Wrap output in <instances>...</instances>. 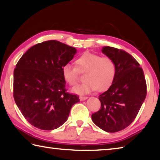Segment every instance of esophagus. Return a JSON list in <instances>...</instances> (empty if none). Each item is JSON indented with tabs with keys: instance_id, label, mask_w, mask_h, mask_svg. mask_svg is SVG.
<instances>
[{
	"instance_id": "1",
	"label": "esophagus",
	"mask_w": 160,
	"mask_h": 160,
	"mask_svg": "<svg viewBox=\"0 0 160 160\" xmlns=\"http://www.w3.org/2000/svg\"><path fill=\"white\" fill-rule=\"evenodd\" d=\"M87 99H88V97H86V96H80V97H79L80 101H84V100H85Z\"/></svg>"
}]
</instances>
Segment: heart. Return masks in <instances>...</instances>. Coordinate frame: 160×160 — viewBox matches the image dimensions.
Here are the masks:
<instances>
[{"instance_id": "heart-1", "label": "heart", "mask_w": 160, "mask_h": 160, "mask_svg": "<svg viewBox=\"0 0 160 160\" xmlns=\"http://www.w3.org/2000/svg\"><path fill=\"white\" fill-rule=\"evenodd\" d=\"M76 67L65 64L61 72L65 81L75 85L80 79V72H85V82L72 89L74 93L84 94L97 90L103 92L109 89L115 80L116 66L112 58L98 54L85 52L75 60Z\"/></svg>"}]
</instances>
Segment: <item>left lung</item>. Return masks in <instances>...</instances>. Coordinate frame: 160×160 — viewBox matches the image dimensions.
<instances>
[{"label": "left lung", "instance_id": "obj_1", "mask_svg": "<svg viewBox=\"0 0 160 160\" xmlns=\"http://www.w3.org/2000/svg\"><path fill=\"white\" fill-rule=\"evenodd\" d=\"M102 52L115 62L116 75L112 86L99 96L101 108L92 119L103 131L115 132L134 121L145 99L147 85L142 69L131 54L110 47H104Z\"/></svg>", "mask_w": 160, "mask_h": 160}]
</instances>
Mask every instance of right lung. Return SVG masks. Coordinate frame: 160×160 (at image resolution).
Instances as JSON below:
<instances>
[{"label": "right lung", "instance_id": "add662e5", "mask_svg": "<svg viewBox=\"0 0 160 160\" xmlns=\"http://www.w3.org/2000/svg\"><path fill=\"white\" fill-rule=\"evenodd\" d=\"M76 48L56 40L33 46L14 70L13 97L27 121L45 131L63 125L72 105L80 101L66 92L61 68L76 53Z\"/></svg>", "mask_w": 160, "mask_h": 160}]
</instances>
